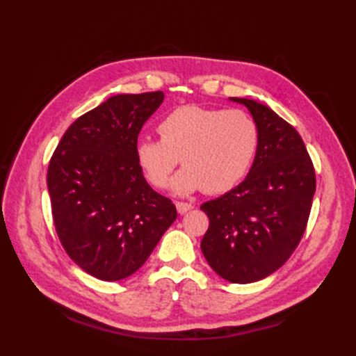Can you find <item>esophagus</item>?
I'll return each mask as SVG.
<instances>
[{"instance_id":"esophagus-1","label":"esophagus","mask_w":356,"mask_h":356,"mask_svg":"<svg viewBox=\"0 0 356 356\" xmlns=\"http://www.w3.org/2000/svg\"><path fill=\"white\" fill-rule=\"evenodd\" d=\"M176 208H177L179 214H185V213H188V211H191L194 208V205H191V203H186V202H176Z\"/></svg>"}]
</instances>
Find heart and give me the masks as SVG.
Instances as JSON below:
<instances>
[{"label": "heart", "mask_w": 356, "mask_h": 356, "mask_svg": "<svg viewBox=\"0 0 356 356\" xmlns=\"http://www.w3.org/2000/svg\"><path fill=\"white\" fill-rule=\"evenodd\" d=\"M161 140L143 138L134 147V159L143 177L154 188L168 185L179 162L184 168L171 188L188 195L205 188L222 194L237 186L248 174L259 148V127L241 110L182 105L157 125Z\"/></svg>", "instance_id": "1"}]
</instances>
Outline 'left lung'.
Instances as JSON below:
<instances>
[{
  "mask_svg": "<svg viewBox=\"0 0 356 356\" xmlns=\"http://www.w3.org/2000/svg\"><path fill=\"white\" fill-rule=\"evenodd\" d=\"M229 99L252 115L259 148L243 182L200 207L209 217L200 248L218 275L246 284L282 268L298 246L315 194V170L291 124L268 105Z\"/></svg>",
  "mask_w": 356,
  "mask_h": 356,
  "instance_id": "8db88e82",
  "label": "left lung"
}]
</instances>
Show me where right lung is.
Instances as JSON below:
<instances>
[{"label":"right lung","instance_id":"add662e5","mask_svg":"<svg viewBox=\"0 0 356 356\" xmlns=\"http://www.w3.org/2000/svg\"><path fill=\"white\" fill-rule=\"evenodd\" d=\"M163 97H108L67 128L50 159L47 188L58 237L79 268L104 282L134 274L177 217L134 159L142 127Z\"/></svg>","mask_w":356,"mask_h":356}]
</instances>
